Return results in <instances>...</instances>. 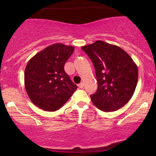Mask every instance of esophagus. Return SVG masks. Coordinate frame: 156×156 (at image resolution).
Masks as SVG:
<instances>
[{
	"label": "esophagus",
	"instance_id": "obj_1",
	"mask_svg": "<svg viewBox=\"0 0 156 156\" xmlns=\"http://www.w3.org/2000/svg\"><path fill=\"white\" fill-rule=\"evenodd\" d=\"M78 87H79V88L82 89V88H83V87H84V84H83L82 82H81V83H80V84H78Z\"/></svg>",
	"mask_w": 156,
	"mask_h": 156
}]
</instances>
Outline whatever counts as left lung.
Returning a JSON list of instances; mask_svg holds the SVG:
<instances>
[{
    "label": "left lung",
    "mask_w": 156,
    "mask_h": 156,
    "mask_svg": "<svg viewBox=\"0 0 156 156\" xmlns=\"http://www.w3.org/2000/svg\"><path fill=\"white\" fill-rule=\"evenodd\" d=\"M95 68L98 89L90 95L94 105L114 112L127 104L138 82V67L128 53L114 44L97 40L82 47Z\"/></svg>",
    "instance_id": "1"
}]
</instances>
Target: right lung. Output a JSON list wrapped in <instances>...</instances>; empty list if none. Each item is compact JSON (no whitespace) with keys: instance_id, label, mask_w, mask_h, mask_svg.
Returning <instances> with one entry per match:
<instances>
[{"instance_id":"obj_1","label":"right lung","mask_w":156,"mask_h":156,"mask_svg":"<svg viewBox=\"0 0 156 156\" xmlns=\"http://www.w3.org/2000/svg\"><path fill=\"white\" fill-rule=\"evenodd\" d=\"M74 47L55 43L37 53L25 69V87L31 101L41 109L55 112L67 102L77 86L65 72Z\"/></svg>"}]
</instances>
